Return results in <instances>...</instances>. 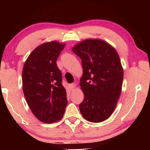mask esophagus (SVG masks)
Returning a JSON list of instances; mask_svg holds the SVG:
<instances>
[{
	"label": "esophagus",
	"instance_id": "obj_1",
	"mask_svg": "<svg viewBox=\"0 0 150 150\" xmlns=\"http://www.w3.org/2000/svg\"><path fill=\"white\" fill-rule=\"evenodd\" d=\"M69 87H70L71 89H74V88L76 87V84L75 83H71L69 85Z\"/></svg>",
	"mask_w": 150,
	"mask_h": 150
}]
</instances>
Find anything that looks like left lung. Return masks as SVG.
I'll return each mask as SVG.
<instances>
[{
    "mask_svg": "<svg viewBox=\"0 0 150 150\" xmlns=\"http://www.w3.org/2000/svg\"><path fill=\"white\" fill-rule=\"evenodd\" d=\"M72 51L81 59L80 86L84 93L79 108L83 117L99 123L111 115L122 92L124 69L115 49L105 41L87 39Z\"/></svg>",
    "mask_w": 150,
    "mask_h": 150,
    "instance_id": "left-lung-1",
    "label": "left lung"
}]
</instances>
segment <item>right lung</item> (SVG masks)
Here are the masks:
<instances>
[{"instance_id": "1", "label": "right lung", "mask_w": 150, "mask_h": 150, "mask_svg": "<svg viewBox=\"0 0 150 150\" xmlns=\"http://www.w3.org/2000/svg\"><path fill=\"white\" fill-rule=\"evenodd\" d=\"M65 44L46 42L34 49L24 63L22 88L30 110L41 122L51 124L63 117L67 100L56 61Z\"/></svg>"}]
</instances>
